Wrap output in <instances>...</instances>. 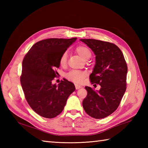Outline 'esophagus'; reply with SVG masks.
<instances>
[{"mask_svg":"<svg viewBox=\"0 0 148 148\" xmlns=\"http://www.w3.org/2000/svg\"><path fill=\"white\" fill-rule=\"evenodd\" d=\"M75 87H76V90H79V88H81V86L79 85V84H75Z\"/></svg>","mask_w":148,"mask_h":148,"instance_id":"esophagus-1","label":"esophagus"}]
</instances>
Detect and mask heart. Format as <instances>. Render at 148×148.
Returning a JSON list of instances; mask_svg holds the SVG:
<instances>
[{
	"label": "heart",
	"instance_id": "1",
	"mask_svg": "<svg viewBox=\"0 0 148 148\" xmlns=\"http://www.w3.org/2000/svg\"><path fill=\"white\" fill-rule=\"evenodd\" d=\"M76 52L81 57H82L84 60L89 59L91 56H92V52L90 50L89 48L87 47L84 46H77L76 49ZM67 53L65 51L61 55L59 59V63L60 65L61 66H65L67 64ZM86 76L85 72L81 71H71L66 74V77H67L69 80H70L72 82L76 83H80L83 81L84 77Z\"/></svg>",
	"mask_w": 148,
	"mask_h": 148
}]
</instances>
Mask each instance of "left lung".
<instances>
[{
	"label": "left lung",
	"instance_id": "1",
	"mask_svg": "<svg viewBox=\"0 0 148 148\" xmlns=\"http://www.w3.org/2000/svg\"><path fill=\"white\" fill-rule=\"evenodd\" d=\"M80 40L95 55V65L90 79L92 84L100 86L99 90L85 86L88 94L83 107L91 117L104 118L117 109L126 91L127 63L120 49L114 44L90 39Z\"/></svg>",
	"mask_w": 148,
	"mask_h": 148
}]
</instances>
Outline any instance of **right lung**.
Masks as SVG:
<instances>
[{
	"instance_id": "right-lung-1",
	"label": "right lung",
	"mask_w": 148,
	"mask_h": 148,
	"mask_svg": "<svg viewBox=\"0 0 148 148\" xmlns=\"http://www.w3.org/2000/svg\"><path fill=\"white\" fill-rule=\"evenodd\" d=\"M76 37L51 38L36 42L22 62L21 84L30 108L37 114L53 118L64 110L68 97L76 90L74 84L64 79L56 85L52 81L56 76L55 69L59 59Z\"/></svg>"
}]
</instances>
